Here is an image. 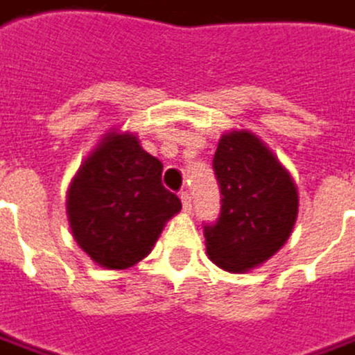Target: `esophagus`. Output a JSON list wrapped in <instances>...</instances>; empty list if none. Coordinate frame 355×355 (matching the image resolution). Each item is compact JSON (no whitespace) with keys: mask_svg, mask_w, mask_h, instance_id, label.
Returning <instances> with one entry per match:
<instances>
[{"mask_svg":"<svg viewBox=\"0 0 355 355\" xmlns=\"http://www.w3.org/2000/svg\"><path fill=\"white\" fill-rule=\"evenodd\" d=\"M180 199H182L183 212H191V197H189V193L183 191L182 195H180Z\"/></svg>","mask_w":355,"mask_h":355,"instance_id":"34e87169","label":"esophagus"}]
</instances>
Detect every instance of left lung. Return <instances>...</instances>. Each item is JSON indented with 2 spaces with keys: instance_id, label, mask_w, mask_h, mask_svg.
Masks as SVG:
<instances>
[{
  "instance_id": "8db88e82",
  "label": "left lung",
  "mask_w": 355,
  "mask_h": 355,
  "mask_svg": "<svg viewBox=\"0 0 355 355\" xmlns=\"http://www.w3.org/2000/svg\"><path fill=\"white\" fill-rule=\"evenodd\" d=\"M214 173L222 209L205 226L209 259L226 272L243 275L275 255L292 236L297 218V187L263 139L248 129L220 137Z\"/></svg>"
}]
</instances>
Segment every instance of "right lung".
Segmentation results:
<instances>
[{
  "instance_id": "right-lung-1",
  "label": "right lung",
  "mask_w": 355,
  "mask_h": 355,
  "mask_svg": "<svg viewBox=\"0 0 355 355\" xmlns=\"http://www.w3.org/2000/svg\"><path fill=\"white\" fill-rule=\"evenodd\" d=\"M162 162L131 131L110 129L85 158L67 189L71 234L102 268L143 261L182 201L162 185Z\"/></svg>"
}]
</instances>
